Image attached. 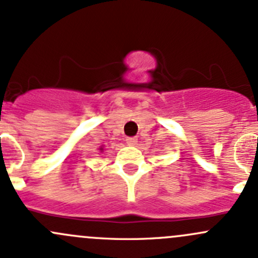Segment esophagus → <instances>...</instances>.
I'll return each mask as SVG.
<instances>
[{"label":"esophagus","mask_w":258,"mask_h":258,"mask_svg":"<svg viewBox=\"0 0 258 258\" xmlns=\"http://www.w3.org/2000/svg\"><path fill=\"white\" fill-rule=\"evenodd\" d=\"M126 142H127V144H128V145L135 146V145L137 144V137H127Z\"/></svg>","instance_id":"obj_1"}]
</instances>
